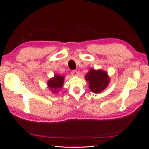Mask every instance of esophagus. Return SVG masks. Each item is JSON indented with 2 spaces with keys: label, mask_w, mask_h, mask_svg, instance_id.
<instances>
[{
  "label": "esophagus",
  "mask_w": 149,
  "mask_h": 149,
  "mask_svg": "<svg viewBox=\"0 0 149 149\" xmlns=\"http://www.w3.org/2000/svg\"><path fill=\"white\" fill-rule=\"evenodd\" d=\"M71 74L73 76H77L78 75V72L76 71V70H74V71H71Z\"/></svg>",
  "instance_id": "obj_1"
}]
</instances>
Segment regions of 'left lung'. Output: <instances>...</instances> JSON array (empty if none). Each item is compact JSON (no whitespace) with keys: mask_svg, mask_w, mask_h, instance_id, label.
Instances as JSON below:
<instances>
[{"mask_svg":"<svg viewBox=\"0 0 149 149\" xmlns=\"http://www.w3.org/2000/svg\"><path fill=\"white\" fill-rule=\"evenodd\" d=\"M84 77L90 90L97 94L101 93L108 86L111 79L107 72L101 69H90Z\"/></svg>","mask_w":149,"mask_h":149,"instance_id":"left-lung-1","label":"left lung"}]
</instances>
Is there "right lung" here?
<instances>
[{"mask_svg":"<svg viewBox=\"0 0 149 149\" xmlns=\"http://www.w3.org/2000/svg\"><path fill=\"white\" fill-rule=\"evenodd\" d=\"M65 81V76L55 74L53 78L49 79L47 82L48 88L52 93L58 94L59 89L63 87Z\"/></svg>","mask_w":149,"mask_h":149,"instance_id":"right-lung-1","label":"right lung"}]
</instances>
